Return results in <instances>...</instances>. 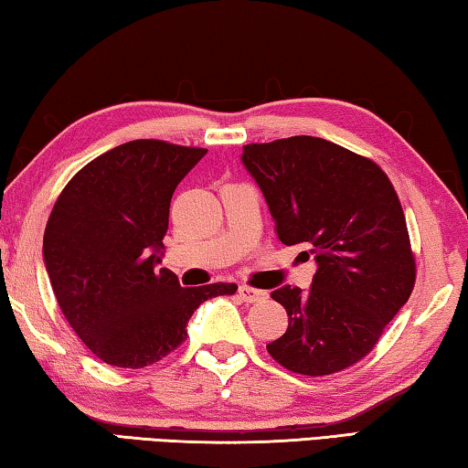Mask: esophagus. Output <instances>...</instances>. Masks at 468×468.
<instances>
[{"label": "esophagus", "instance_id": "esophagus-1", "mask_svg": "<svg viewBox=\"0 0 468 468\" xmlns=\"http://www.w3.org/2000/svg\"><path fill=\"white\" fill-rule=\"evenodd\" d=\"M239 297L245 301V303H256V301H264L268 297L266 291H260V289H253L248 287V284H241L239 287Z\"/></svg>", "mask_w": 468, "mask_h": 468}]
</instances>
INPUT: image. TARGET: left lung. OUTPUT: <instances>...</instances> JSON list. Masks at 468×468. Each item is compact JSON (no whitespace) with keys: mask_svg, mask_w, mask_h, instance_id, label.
I'll return each mask as SVG.
<instances>
[{"mask_svg":"<svg viewBox=\"0 0 468 468\" xmlns=\"http://www.w3.org/2000/svg\"><path fill=\"white\" fill-rule=\"evenodd\" d=\"M241 163L262 189L279 239L310 245L318 264L307 291L284 284L271 292L289 328L268 353L301 376L351 367L415 287V256L390 179L369 158L314 136L248 144Z\"/></svg>","mask_w":468,"mask_h":468,"instance_id":"left-lung-1","label":"left lung"}]
</instances>
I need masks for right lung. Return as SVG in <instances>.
I'll return each instance as SVG.
<instances>
[{"label": "right lung", "mask_w": 468, "mask_h": 468, "mask_svg": "<svg viewBox=\"0 0 468 468\" xmlns=\"http://www.w3.org/2000/svg\"><path fill=\"white\" fill-rule=\"evenodd\" d=\"M206 148L132 140L82 167L47 220L43 260L69 326L107 366L140 369L187 336L197 305L235 282L181 287L161 268L169 206Z\"/></svg>", "instance_id": "1"}]
</instances>
